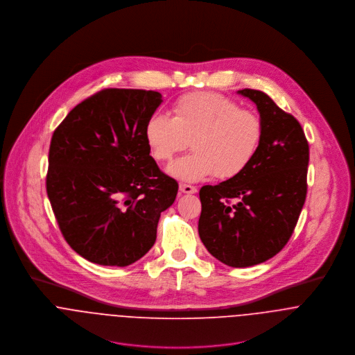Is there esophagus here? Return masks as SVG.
<instances>
[{
  "mask_svg": "<svg viewBox=\"0 0 355 355\" xmlns=\"http://www.w3.org/2000/svg\"><path fill=\"white\" fill-rule=\"evenodd\" d=\"M179 190H180L183 194H196V193H197V187L190 186V184H183V183L179 186Z\"/></svg>",
  "mask_w": 355,
  "mask_h": 355,
  "instance_id": "34e87169",
  "label": "esophagus"
}]
</instances>
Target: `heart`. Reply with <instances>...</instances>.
Wrapping results in <instances>:
<instances>
[{
    "instance_id": "b5f03b06",
    "label": "heart",
    "mask_w": 355,
    "mask_h": 355,
    "mask_svg": "<svg viewBox=\"0 0 355 355\" xmlns=\"http://www.w3.org/2000/svg\"><path fill=\"white\" fill-rule=\"evenodd\" d=\"M145 141L153 158L169 162L190 146L193 153L169 166L184 182L216 175L228 180L243 173L259 152L263 138L261 117L224 96L197 92L173 103L172 117L154 113L145 124Z\"/></svg>"
}]
</instances>
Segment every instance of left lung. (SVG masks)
<instances>
[{"label": "left lung", "instance_id": "obj_1", "mask_svg": "<svg viewBox=\"0 0 355 355\" xmlns=\"http://www.w3.org/2000/svg\"><path fill=\"white\" fill-rule=\"evenodd\" d=\"M238 93L257 105L262 144L243 173L200 190L198 232L214 258L246 268L272 258L291 238L307 193L309 144L300 121L269 96Z\"/></svg>", "mask_w": 355, "mask_h": 355}]
</instances>
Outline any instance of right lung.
I'll return each mask as SVG.
<instances>
[{"label":"right lung","instance_id":"1","mask_svg":"<svg viewBox=\"0 0 355 355\" xmlns=\"http://www.w3.org/2000/svg\"><path fill=\"white\" fill-rule=\"evenodd\" d=\"M157 92L105 89L76 105L54 130L46 191L67 243L90 262L127 266L148 253L161 211L179 184L162 173L145 124Z\"/></svg>","mask_w":355,"mask_h":355}]
</instances>
